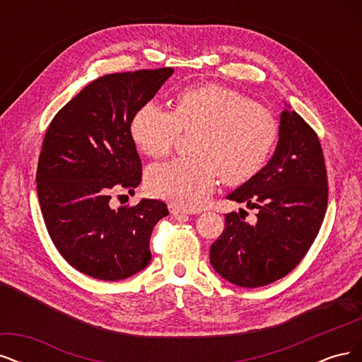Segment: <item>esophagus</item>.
<instances>
[{
  "label": "esophagus",
  "mask_w": 362,
  "mask_h": 362,
  "mask_svg": "<svg viewBox=\"0 0 362 362\" xmlns=\"http://www.w3.org/2000/svg\"><path fill=\"white\" fill-rule=\"evenodd\" d=\"M169 210H170V213H172L175 217H178V216H185V214H189V213H190L189 210H184V208H180V206L173 205V204H170V205H169Z\"/></svg>",
  "instance_id": "esophagus-1"
}]
</instances>
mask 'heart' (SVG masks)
I'll return each mask as SVG.
<instances>
[{"mask_svg":"<svg viewBox=\"0 0 362 362\" xmlns=\"http://www.w3.org/2000/svg\"><path fill=\"white\" fill-rule=\"evenodd\" d=\"M131 137L149 157H164L181 133L199 131L193 158L158 164L148 173L149 189L173 205L198 210L210 199L218 178L242 184L267 163L279 137L269 108L216 84L185 87L173 98V112L149 101L131 119Z\"/></svg>","mask_w":362,"mask_h":362,"instance_id":"b5f03b06","label":"heart"}]
</instances>
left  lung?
Wrapping results in <instances>:
<instances>
[{
    "mask_svg": "<svg viewBox=\"0 0 362 362\" xmlns=\"http://www.w3.org/2000/svg\"><path fill=\"white\" fill-rule=\"evenodd\" d=\"M228 199L257 208V223L245 222V210L225 216L223 233L210 249L213 269L247 288L288 275L314 243L327 206L320 140L290 107L281 113L275 154Z\"/></svg>",
    "mask_w": 362,
    "mask_h": 362,
    "instance_id": "1",
    "label": "left lung"
}]
</instances>
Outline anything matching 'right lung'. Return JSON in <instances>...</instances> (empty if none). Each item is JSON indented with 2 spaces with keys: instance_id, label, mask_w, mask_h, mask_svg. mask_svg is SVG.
<instances>
[{
  "instance_id": "obj_1",
  "label": "right lung",
  "mask_w": 362,
  "mask_h": 362,
  "mask_svg": "<svg viewBox=\"0 0 362 362\" xmlns=\"http://www.w3.org/2000/svg\"><path fill=\"white\" fill-rule=\"evenodd\" d=\"M172 68L101 76L54 116L37 163V196L60 255L87 276L119 281L151 261L149 238L168 205L141 199L112 208V193L134 189L141 161L131 119L156 96Z\"/></svg>"
}]
</instances>
